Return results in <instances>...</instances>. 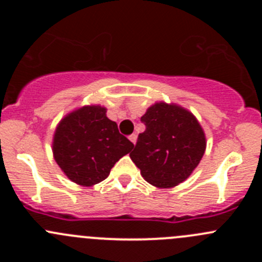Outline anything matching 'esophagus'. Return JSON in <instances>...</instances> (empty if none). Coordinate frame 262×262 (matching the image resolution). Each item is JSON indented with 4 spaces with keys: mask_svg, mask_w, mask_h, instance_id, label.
I'll list each match as a JSON object with an SVG mask.
<instances>
[{
    "mask_svg": "<svg viewBox=\"0 0 262 262\" xmlns=\"http://www.w3.org/2000/svg\"><path fill=\"white\" fill-rule=\"evenodd\" d=\"M129 141H130L133 144H136V142H137V134H132V136H129Z\"/></svg>",
    "mask_w": 262,
    "mask_h": 262,
    "instance_id": "obj_1",
    "label": "esophagus"
}]
</instances>
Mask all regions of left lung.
Listing matches in <instances>:
<instances>
[{
	"instance_id": "1",
	"label": "left lung",
	"mask_w": 262,
	"mask_h": 262,
	"mask_svg": "<svg viewBox=\"0 0 262 262\" xmlns=\"http://www.w3.org/2000/svg\"><path fill=\"white\" fill-rule=\"evenodd\" d=\"M141 120L146 130L138 136L132 161L153 186H178L204 156L207 138L202 125L191 112L165 101L150 105Z\"/></svg>"
}]
</instances>
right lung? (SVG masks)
<instances>
[{
    "mask_svg": "<svg viewBox=\"0 0 262 262\" xmlns=\"http://www.w3.org/2000/svg\"><path fill=\"white\" fill-rule=\"evenodd\" d=\"M133 147L101 105H86L68 113L58 123L52 143L53 157L60 170L84 187L105 180Z\"/></svg>",
    "mask_w": 262,
    "mask_h": 262,
    "instance_id": "obj_1",
    "label": "right lung"
}]
</instances>
